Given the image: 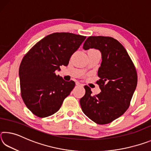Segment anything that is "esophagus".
I'll return each mask as SVG.
<instances>
[{"label": "esophagus", "instance_id": "obj_1", "mask_svg": "<svg viewBox=\"0 0 151 151\" xmlns=\"http://www.w3.org/2000/svg\"><path fill=\"white\" fill-rule=\"evenodd\" d=\"M76 85H77V86H83V84L78 83V82H77V83H76Z\"/></svg>", "mask_w": 151, "mask_h": 151}]
</instances>
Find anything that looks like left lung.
Here are the masks:
<instances>
[{"instance_id":"8db88e82","label":"left lung","mask_w":151,"mask_h":151,"mask_svg":"<svg viewBox=\"0 0 151 151\" xmlns=\"http://www.w3.org/2000/svg\"><path fill=\"white\" fill-rule=\"evenodd\" d=\"M94 48L102 54L96 81L101 92L92 94L85 86L80 104L86 116L99 124H106L122 115L129 109L137 85L136 68L127 50L118 40L109 37H89L83 48Z\"/></svg>"}]
</instances>
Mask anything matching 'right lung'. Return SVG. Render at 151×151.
Returning <instances> with one entry per match:
<instances>
[{
  "label": "right lung",
  "mask_w": 151,
  "mask_h": 151,
  "mask_svg": "<svg viewBox=\"0 0 151 151\" xmlns=\"http://www.w3.org/2000/svg\"><path fill=\"white\" fill-rule=\"evenodd\" d=\"M86 37L69 32H55L33 46L19 67L20 93L25 105L38 117L52 115L75 86L73 81L56 75L60 66H67Z\"/></svg>",
  "instance_id": "right-lung-1"
}]
</instances>
